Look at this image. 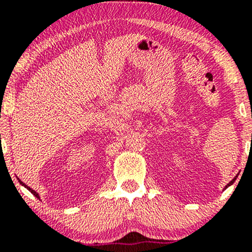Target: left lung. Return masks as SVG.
<instances>
[{"label": "left lung", "mask_w": 252, "mask_h": 252, "mask_svg": "<svg viewBox=\"0 0 252 252\" xmlns=\"http://www.w3.org/2000/svg\"><path fill=\"white\" fill-rule=\"evenodd\" d=\"M236 179H237V176H235V178H233V179H232V180H231L230 182H228V184L226 185V186H225V189H226L228 186H231V185H232V184H233V182H235V181H236Z\"/></svg>", "instance_id": "8db88e82"}]
</instances>
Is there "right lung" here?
Returning <instances> with one entry per match:
<instances>
[{"label": "right lung", "mask_w": 252, "mask_h": 252, "mask_svg": "<svg viewBox=\"0 0 252 252\" xmlns=\"http://www.w3.org/2000/svg\"><path fill=\"white\" fill-rule=\"evenodd\" d=\"M17 180H19V182H20V185H21V186H24V187H25V189H27L28 190H30V192L32 193V194H33V195H35L37 199H40V195H39V193H37V192H35V190H34V189H31V187H28V186H27V185H26V184H24V182H22L21 180H20V179H19V178H17Z\"/></svg>", "instance_id": "obj_1"}]
</instances>
